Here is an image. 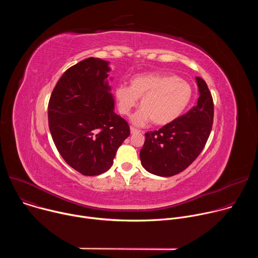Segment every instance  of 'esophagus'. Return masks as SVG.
Segmentation results:
<instances>
[{
    "label": "esophagus",
    "instance_id": "34e87169",
    "mask_svg": "<svg viewBox=\"0 0 258 258\" xmlns=\"http://www.w3.org/2000/svg\"><path fill=\"white\" fill-rule=\"evenodd\" d=\"M140 131H138L137 128H135V127H131V134H137V133H139Z\"/></svg>",
    "mask_w": 258,
    "mask_h": 258
}]
</instances>
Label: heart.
Segmentation results:
<instances>
[{"label": "heart", "mask_w": 258, "mask_h": 258, "mask_svg": "<svg viewBox=\"0 0 258 258\" xmlns=\"http://www.w3.org/2000/svg\"><path fill=\"white\" fill-rule=\"evenodd\" d=\"M114 96L119 112L128 115L141 98V109L133 115L132 122L143 126L153 120L165 125L177 119L192 99L191 86L181 79L160 73L139 75L131 80L130 87L118 85Z\"/></svg>", "instance_id": "heart-1"}]
</instances>
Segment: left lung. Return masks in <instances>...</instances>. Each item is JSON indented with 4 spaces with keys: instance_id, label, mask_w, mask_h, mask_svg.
Returning a JSON list of instances; mask_svg holds the SVG:
<instances>
[{
    "instance_id": "8db88e82",
    "label": "left lung",
    "mask_w": 258,
    "mask_h": 258,
    "mask_svg": "<svg viewBox=\"0 0 258 258\" xmlns=\"http://www.w3.org/2000/svg\"><path fill=\"white\" fill-rule=\"evenodd\" d=\"M197 105L186 114L147 133L140 158L143 167L159 176H171L186 169L201 153L213 122V101L206 83L196 78Z\"/></svg>"
}]
</instances>
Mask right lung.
I'll return each mask as SVG.
<instances>
[{
    "label": "right lung",
    "mask_w": 258,
    "mask_h": 258,
    "mask_svg": "<svg viewBox=\"0 0 258 258\" xmlns=\"http://www.w3.org/2000/svg\"><path fill=\"white\" fill-rule=\"evenodd\" d=\"M108 61L88 58L58 81L48 108L49 128L65 162L84 175H98L113 164L130 136L127 122L114 112Z\"/></svg>",
    "instance_id": "obj_1"
}]
</instances>
